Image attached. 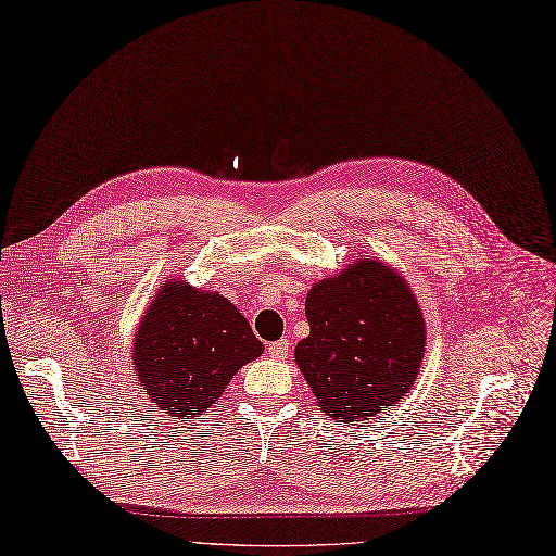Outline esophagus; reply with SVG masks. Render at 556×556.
<instances>
[{"label":"esophagus","instance_id":"1","mask_svg":"<svg viewBox=\"0 0 556 556\" xmlns=\"http://www.w3.org/2000/svg\"><path fill=\"white\" fill-rule=\"evenodd\" d=\"M267 355H270L273 359H286L289 357V341L286 339L273 341L270 345H267Z\"/></svg>","mask_w":556,"mask_h":556}]
</instances>
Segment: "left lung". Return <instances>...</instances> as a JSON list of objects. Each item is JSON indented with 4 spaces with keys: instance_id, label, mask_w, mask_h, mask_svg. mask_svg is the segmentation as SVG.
Here are the masks:
<instances>
[{
    "instance_id": "left-lung-1",
    "label": "left lung",
    "mask_w": 556,
    "mask_h": 556,
    "mask_svg": "<svg viewBox=\"0 0 556 556\" xmlns=\"http://www.w3.org/2000/svg\"><path fill=\"white\" fill-rule=\"evenodd\" d=\"M304 309L312 332L295 345V362L325 413L364 421L409 392L426 327L405 279L364 258L316 283Z\"/></svg>"
}]
</instances>
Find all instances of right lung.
I'll list each match as a JSON object with an SVG mask.
<instances>
[{
    "mask_svg": "<svg viewBox=\"0 0 556 556\" xmlns=\"http://www.w3.org/2000/svg\"><path fill=\"white\" fill-rule=\"evenodd\" d=\"M261 353L263 343L229 300L169 281L139 325L135 371L153 407L188 417L211 407Z\"/></svg>",
    "mask_w": 556,
    "mask_h": 556,
    "instance_id": "right-lung-1",
    "label": "right lung"
}]
</instances>
